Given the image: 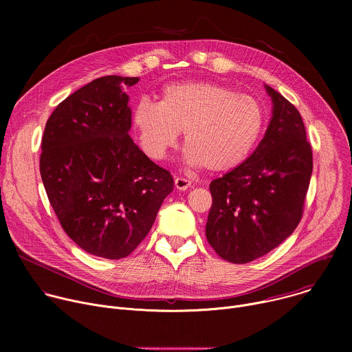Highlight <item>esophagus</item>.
<instances>
[{
	"label": "esophagus",
	"instance_id": "1",
	"mask_svg": "<svg viewBox=\"0 0 352 352\" xmlns=\"http://www.w3.org/2000/svg\"><path fill=\"white\" fill-rule=\"evenodd\" d=\"M174 184H175V188H177V189H179V190H186L188 188H190L192 181H189V179H186V178H182V177H177L175 181H174Z\"/></svg>",
	"mask_w": 352,
	"mask_h": 352
}]
</instances>
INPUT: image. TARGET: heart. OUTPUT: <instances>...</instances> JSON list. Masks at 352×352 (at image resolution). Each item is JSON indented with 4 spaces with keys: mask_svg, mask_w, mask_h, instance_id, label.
I'll return each mask as SVG.
<instances>
[{
    "mask_svg": "<svg viewBox=\"0 0 352 352\" xmlns=\"http://www.w3.org/2000/svg\"><path fill=\"white\" fill-rule=\"evenodd\" d=\"M131 121L150 159H164L184 132L186 162L224 173L242 164L252 152L263 131L265 113L254 96L197 80L164 86L159 103L139 100Z\"/></svg>",
    "mask_w": 352,
    "mask_h": 352,
    "instance_id": "heart-1",
    "label": "heart"
}]
</instances>
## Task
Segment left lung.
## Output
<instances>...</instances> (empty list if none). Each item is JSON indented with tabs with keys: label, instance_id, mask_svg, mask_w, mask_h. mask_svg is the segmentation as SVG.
I'll use <instances>...</instances> for the list:
<instances>
[{
	"label": "left lung",
	"instance_id": "1",
	"mask_svg": "<svg viewBox=\"0 0 352 352\" xmlns=\"http://www.w3.org/2000/svg\"><path fill=\"white\" fill-rule=\"evenodd\" d=\"M273 110L265 138L242 164L210 182L206 238L231 263L252 262L277 248L302 217L312 147L299 111L265 85Z\"/></svg>",
	"mask_w": 352,
	"mask_h": 352
}]
</instances>
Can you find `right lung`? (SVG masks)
<instances>
[{"label":"right lung","mask_w":352,"mask_h":352,"mask_svg":"<svg viewBox=\"0 0 352 352\" xmlns=\"http://www.w3.org/2000/svg\"><path fill=\"white\" fill-rule=\"evenodd\" d=\"M139 78L103 76L80 87L50 116L40 174L64 231L87 254L122 259L143 241L174 188L129 136L125 89Z\"/></svg>","instance_id":"right-lung-1"}]
</instances>
